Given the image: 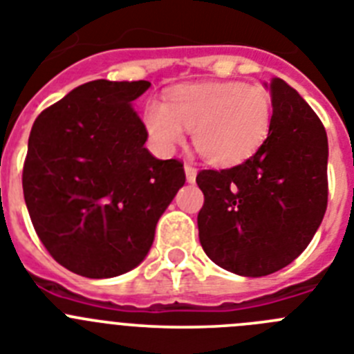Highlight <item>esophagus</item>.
I'll return each mask as SVG.
<instances>
[{"mask_svg":"<svg viewBox=\"0 0 354 354\" xmlns=\"http://www.w3.org/2000/svg\"><path fill=\"white\" fill-rule=\"evenodd\" d=\"M184 171H186V180L189 184H193L196 180V168L192 167V165H186L184 167Z\"/></svg>","mask_w":354,"mask_h":354,"instance_id":"1","label":"esophagus"}]
</instances>
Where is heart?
Instances as JSON below:
<instances>
[{
  "label": "heart",
  "mask_w": 354,
  "mask_h": 354,
  "mask_svg": "<svg viewBox=\"0 0 354 354\" xmlns=\"http://www.w3.org/2000/svg\"><path fill=\"white\" fill-rule=\"evenodd\" d=\"M143 120L159 149L170 152L183 145L189 131L205 161L230 167L264 145L273 126V99L262 86L237 81L183 84L167 104L150 99Z\"/></svg>",
  "instance_id": "b5f03b06"
}]
</instances>
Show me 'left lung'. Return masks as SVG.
<instances>
[{
  "label": "left lung",
  "mask_w": 354,
  "mask_h": 354,
  "mask_svg": "<svg viewBox=\"0 0 354 354\" xmlns=\"http://www.w3.org/2000/svg\"><path fill=\"white\" fill-rule=\"evenodd\" d=\"M273 126L264 145L227 170H202L200 245L214 264L241 277L282 270L308 246L328 204V138L292 86L270 84Z\"/></svg>",
  "instance_id": "left-lung-1"
}]
</instances>
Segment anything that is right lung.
I'll list each match as a JSON object with an SVG mask.
<instances>
[{
	"label": "right lung",
	"instance_id": "1",
	"mask_svg": "<svg viewBox=\"0 0 354 354\" xmlns=\"http://www.w3.org/2000/svg\"><path fill=\"white\" fill-rule=\"evenodd\" d=\"M149 81L84 83L31 127L23 192L37 236L58 264L86 278L134 270L186 183L183 162L145 149L133 101Z\"/></svg>",
	"mask_w": 354,
	"mask_h": 354
}]
</instances>
